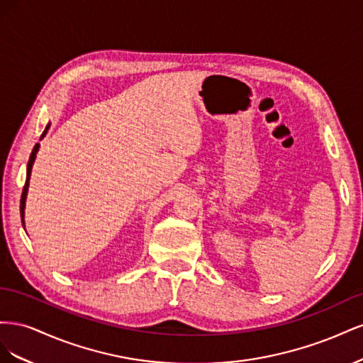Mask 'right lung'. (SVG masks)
Wrapping results in <instances>:
<instances>
[{
    "instance_id": "add662e5",
    "label": "right lung",
    "mask_w": 363,
    "mask_h": 363,
    "mask_svg": "<svg viewBox=\"0 0 363 363\" xmlns=\"http://www.w3.org/2000/svg\"><path fill=\"white\" fill-rule=\"evenodd\" d=\"M50 125H51V124L48 123V125L45 127V131H43L42 136H40V139L45 138ZM39 147H40V145L36 144L35 148H33V151H31V155H30L28 164H27V180H26V184H24L23 195H21V219H23L24 228H26V219H24V216H26V201H27V192H28V186H30V175H31V169H33V163H35V160H36V155H38V151H39Z\"/></svg>"
}]
</instances>
